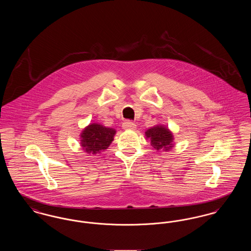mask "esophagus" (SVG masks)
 Here are the masks:
<instances>
[{
	"mask_svg": "<svg viewBox=\"0 0 251 251\" xmlns=\"http://www.w3.org/2000/svg\"><path fill=\"white\" fill-rule=\"evenodd\" d=\"M122 127L124 130H134L136 128V125L135 123L131 122V120H126L123 122Z\"/></svg>",
	"mask_w": 251,
	"mask_h": 251,
	"instance_id": "34e87169",
	"label": "esophagus"
}]
</instances>
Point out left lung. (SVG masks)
Returning <instances> with one entry per match:
<instances>
[{
    "label": "left lung",
    "mask_w": 251,
    "mask_h": 251,
    "mask_svg": "<svg viewBox=\"0 0 251 251\" xmlns=\"http://www.w3.org/2000/svg\"><path fill=\"white\" fill-rule=\"evenodd\" d=\"M146 135L148 138H151V144L156 151L161 149L168 151L172 148V133L163 126H156L149 129L146 131Z\"/></svg>",
    "instance_id": "1"
}]
</instances>
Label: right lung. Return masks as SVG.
Masks as SVG:
<instances>
[{
	"mask_svg": "<svg viewBox=\"0 0 251 251\" xmlns=\"http://www.w3.org/2000/svg\"><path fill=\"white\" fill-rule=\"evenodd\" d=\"M116 131L102 125L93 123L84 129L81 135L83 150L88 154L94 155L106 150L114 140Z\"/></svg>",
	"mask_w": 251,
	"mask_h": 251,
	"instance_id": "add662e5",
	"label": "right lung"
}]
</instances>
